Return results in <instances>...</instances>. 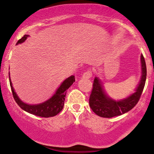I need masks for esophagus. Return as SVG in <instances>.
Listing matches in <instances>:
<instances>
[{"mask_svg": "<svg viewBox=\"0 0 154 154\" xmlns=\"http://www.w3.org/2000/svg\"><path fill=\"white\" fill-rule=\"evenodd\" d=\"M92 77V72L91 70H87L85 72H84L82 75L83 78L85 79H90Z\"/></svg>", "mask_w": 154, "mask_h": 154, "instance_id": "esophagus-1", "label": "esophagus"}]
</instances>
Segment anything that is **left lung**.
<instances>
[{"label": "left lung", "instance_id": "obj_1", "mask_svg": "<svg viewBox=\"0 0 154 154\" xmlns=\"http://www.w3.org/2000/svg\"><path fill=\"white\" fill-rule=\"evenodd\" d=\"M140 62L142 75L135 92L122 100H115L108 96L100 79L95 77L89 99L90 106L95 114L101 117L111 118L122 115L135 107L143 91L147 75L146 61L143 55L140 56Z\"/></svg>", "mask_w": 154, "mask_h": 154}]
</instances>
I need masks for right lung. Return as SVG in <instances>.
Returning a JSON list of instances; mask_svg holds the SVG:
<instances>
[{
	"label": "right lung",
	"mask_w": 154,
	"mask_h": 154,
	"mask_svg": "<svg viewBox=\"0 0 154 154\" xmlns=\"http://www.w3.org/2000/svg\"><path fill=\"white\" fill-rule=\"evenodd\" d=\"M29 36V35H24L20 40H18V42L17 43V45L24 43L26 40V39ZM9 82L14 98L15 101L17 102V103L18 104L21 109L26 111V112L29 113V114H34L35 116L48 118L57 115L60 111H61V110H62L63 105H64V100L65 97H66V91L75 82V78L74 75L69 77L68 78H66L61 83V85L56 90V93H54V95L51 98H49L48 100H45L43 103L35 104V105L27 104L22 101L20 100V98L18 97V95H17L13 86H12V82L11 81L10 76Z\"/></svg>",
	"instance_id": "right-lung-1"
}]
</instances>
